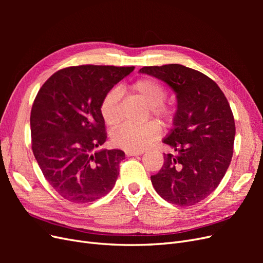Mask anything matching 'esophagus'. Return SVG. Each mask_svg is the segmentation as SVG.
Segmentation results:
<instances>
[{
  "label": "esophagus",
  "instance_id": "esophagus-1",
  "mask_svg": "<svg viewBox=\"0 0 263 263\" xmlns=\"http://www.w3.org/2000/svg\"><path fill=\"white\" fill-rule=\"evenodd\" d=\"M125 154H126V156H139V155H142L144 154V151L142 150H126L125 151Z\"/></svg>",
  "mask_w": 263,
  "mask_h": 263
}]
</instances>
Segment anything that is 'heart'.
I'll return each instance as SVG.
<instances>
[{"mask_svg": "<svg viewBox=\"0 0 263 263\" xmlns=\"http://www.w3.org/2000/svg\"><path fill=\"white\" fill-rule=\"evenodd\" d=\"M130 90L147 103L151 114L159 121L163 124H170L173 121L176 108L164 102L168 92L161 82L154 78H141L130 85ZM121 95V90L115 87L108 91L101 102L100 112L107 126H116L122 121V110L119 107ZM160 133L161 126L156 121H150L141 126L124 124L113 132L112 140L119 148L137 151L145 149Z\"/></svg>", "mask_w": 263, "mask_h": 263, "instance_id": "1", "label": "heart"}]
</instances>
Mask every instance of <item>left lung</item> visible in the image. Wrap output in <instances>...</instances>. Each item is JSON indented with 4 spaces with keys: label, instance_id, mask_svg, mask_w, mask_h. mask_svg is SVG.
Segmentation results:
<instances>
[{
    "label": "left lung",
    "instance_id": "8db88e82",
    "mask_svg": "<svg viewBox=\"0 0 263 263\" xmlns=\"http://www.w3.org/2000/svg\"><path fill=\"white\" fill-rule=\"evenodd\" d=\"M164 81L177 94L173 128L162 142L170 146L151 182L163 200L191 206L218 186L234 154L235 119L225 94L200 71L177 63L139 70Z\"/></svg>",
    "mask_w": 263,
    "mask_h": 263
}]
</instances>
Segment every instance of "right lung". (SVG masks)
Segmentation results:
<instances>
[{
    "label": "right lung",
    "mask_w": 263,
    "mask_h": 263,
    "mask_svg": "<svg viewBox=\"0 0 263 263\" xmlns=\"http://www.w3.org/2000/svg\"><path fill=\"white\" fill-rule=\"evenodd\" d=\"M134 67L83 65L54 72L39 89L30 112L31 149L45 179L63 198L90 203L115 185L118 149L95 151L106 140L100 105Z\"/></svg>",
    "instance_id": "obj_1"
}]
</instances>
